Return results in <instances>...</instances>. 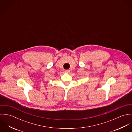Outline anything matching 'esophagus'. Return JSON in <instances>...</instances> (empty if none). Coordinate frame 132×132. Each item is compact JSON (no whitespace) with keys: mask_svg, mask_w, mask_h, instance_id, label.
<instances>
[{"mask_svg":"<svg viewBox=\"0 0 132 132\" xmlns=\"http://www.w3.org/2000/svg\"><path fill=\"white\" fill-rule=\"evenodd\" d=\"M64 72L65 73H70V70H64Z\"/></svg>","mask_w":132,"mask_h":132,"instance_id":"obj_1","label":"esophagus"}]
</instances>
